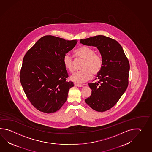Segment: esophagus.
I'll return each instance as SVG.
<instances>
[{"label": "esophagus", "instance_id": "obj_1", "mask_svg": "<svg viewBox=\"0 0 152 152\" xmlns=\"http://www.w3.org/2000/svg\"><path fill=\"white\" fill-rule=\"evenodd\" d=\"M76 86H77V87H83V84H75Z\"/></svg>", "mask_w": 152, "mask_h": 152}]
</instances>
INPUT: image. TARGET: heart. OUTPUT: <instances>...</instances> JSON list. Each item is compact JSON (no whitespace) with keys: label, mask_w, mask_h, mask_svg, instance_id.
<instances>
[{"label":"heart","mask_w":152,"mask_h":152,"mask_svg":"<svg viewBox=\"0 0 152 152\" xmlns=\"http://www.w3.org/2000/svg\"><path fill=\"white\" fill-rule=\"evenodd\" d=\"M77 58L84 59L81 71L75 72L71 77V79L77 84H80L90 79L92 74L97 75L101 71L103 61L100 55L94 53V50L87 45H81L74 52ZM63 64L65 68L70 72L73 71V60L68 54L64 55Z\"/></svg>","instance_id":"1"}]
</instances>
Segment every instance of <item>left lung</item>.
<instances>
[{
    "label": "left lung",
    "mask_w": 152,
    "mask_h": 152,
    "mask_svg": "<svg viewBox=\"0 0 152 152\" xmlns=\"http://www.w3.org/2000/svg\"><path fill=\"white\" fill-rule=\"evenodd\" d=\"M83 45L97 47L103 61L98 81L89 83L92 90L85 102L94 110L104 112L117 103L129 84L130 65L123 48L115 39L103 35L81 39Z\"/></svg>",
    "instance_id": "obj_1"
}]
</instances>
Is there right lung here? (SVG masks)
<instances>
[{
  "label": "right lung",
  "mask_w": 152,
  "mask_h": 152,
  "mask_svg": "<svg viewBox=\"0 0 152 152\" xmlns=\"http://www.w3.org/2000/svg\"><path fill=\"white\" fill-rule=\"evenodd\" d=\"M77 42L45 36L26 53L20 81L27 98L39 111L54 113L67 100L68 91L74 84L67 81L68 73L63 58Z\"/></svg>",
  "instance_id": "obj_1"
}]
</instances>
